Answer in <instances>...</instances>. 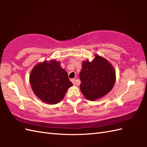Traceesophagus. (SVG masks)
I'll list each match as a JSON object with an SVG mask.
<instances>
[{
  "instance_id": "obj_1",
  "label": "esophagus",
  "mask_w": 147,
  "mask_h": 147,
  "mask_svg": "<svg viewBox=\"0 0 147 147\" xmlns=\"http://www.w3.org/2000/svg\"><path fill=\"white\" fill-rule=\"evenodd\" d=\"M71 82L73 83V85H75V83H76V80L75 79H71Z\"/></svg>"
}]
</instances>
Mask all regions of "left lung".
Listing matches in <instances>:
<instances>
[{
	"label": "left lung",
	"mask_w": 147,
	"mask_h": 147,
	"mask_svg": "<svg viewBox=\"0 0 147 147\" xmlns=\"http://www.w3.org/2000/svg\"><path fill=\"white\" fill-rule=\"evenodd\" d=\"M80 90L85 97L95 100L107 94L113 88L115 73L105 59L95 55L92 62L84 61L80 73Z\"/></svg>",
	"instance_id": "8db88e82"
}]
</instances>
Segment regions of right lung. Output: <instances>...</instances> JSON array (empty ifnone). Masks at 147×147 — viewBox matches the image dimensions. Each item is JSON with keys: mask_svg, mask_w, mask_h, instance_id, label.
Segmentation results:
<instances>
[{"mask_svg": "<svg viewBox=\"0 0 147 147\" xmlns=\"http://www.w3.org/2000/svg\"><path fill=\"white\" fill-rule=\"evenodd\" d=\"M30 82L35 94L42 101L51 104L60 102L73 85L67 72L61 67L60 62L55 60L37 64L30 74Z\"/></svg>", "mask_w": 147, "mask_h": 147, "instance_id": "obj_1", "label": "right lung"}]
</instances>
